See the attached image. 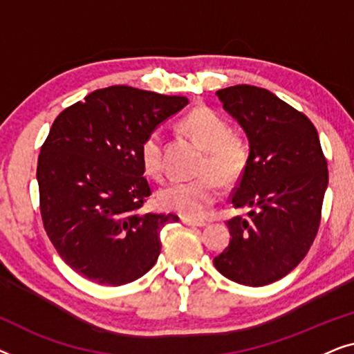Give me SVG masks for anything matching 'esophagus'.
I'll return each instance as SVG.
<instances>
[{
	"label": "esophagus",
	"instance_id": "esophagus-1",
	"mask_svg": "<svg viewBox=\"0 0 354 354\" xmlns=\"http://www.w3.org/2000/svg\"><path fill=\"white\" fill-rule=\"evenodd\" d=\"M182 222L185 225H192V227H205L206 222L205 221H198V219H190V217H182Z\"/></svg>",
	"mask_w": 354,
	"mask_h": 354
}]
</instances>
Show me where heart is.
<instances>
[{
	"label": "heart",
	"instance_id": "obj_1",
	"mask_svg": "<svg viewBox=\"0 0 354 354\" xmlns=\"http://www.w3.org/2000/svg\"><path fill=\"white\" fill-rule=\"evenodd\" d=\"M182 129L205 149L200 177L190 180H171L158 192L159 206L187 217L205 214L219 196V182L234 185L241 178L250 161V143L243 135L232 132L230 124L214 109L196 108L182 119ZM164 140L153 130L140 145V161L149 177L162 174Z\"/></svg>",
	"mask_w": 354,
	"mask_h": 354
}]
</instances>
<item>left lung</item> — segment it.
Masks as SVG:
<instances>
[{
    "instance_id": "left-lung-1",
    "label": "left lung",
    "mask_w": 354,
    "mask_h": 354,
    "mask_svg": "<svg viewBox=\"0 0 354 354\" xmlns=\"http://www.w3.org/2000/svg\"><path fill=\"white\" fill-rule=\"evenodd\" d=\"M216 95L248 137L250 161L230 201L250 211L227 221L232 239L214 266L236 283L264 287L292 272L311 248L327 161L311 120L269 90L235 85Z\"/></svg>"
}]
</instances>
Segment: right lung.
<instances>
[{"mask_svg": "<svg viewBox=\"0 0 354 354\" xmlns=\"http://www.w3.org/2000/svg\"><path fill=\"white\" fill-rule=\"evenodd\" d=\"M185 96L114 85L62 111L38 156L43 225L62 261L101 285L133 282L161 253L176 214L140 212L151 188L140 145L185 108Z\"/></svg>", "mask_w": 354, "mask_h": 354, "instance_id": "add662e5", "label": "right lung"}]
</instances>
